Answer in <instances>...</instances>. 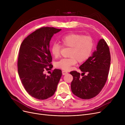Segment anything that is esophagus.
I'll return each instance as SVG.
<instances>
[{
    "mask_svg": "<svg viewBox=\"0 0 125 125\" xmlns=\"http://www.w3.org/2000/svg\"><path fill=\"white\" fill-rule=\"evenodd\" d=\"M62 74H63V75H65V74H67V73H67V72L66 71L63 70V71H62Z\"/></svg>",
    "mask_w": 125,
    "mask_h": 125,
    "instance_id": "1",
    "label": "esophagus"
}]
</instances>
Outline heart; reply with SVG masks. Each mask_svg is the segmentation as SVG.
<instances>
[{"mask_svg":"<svg viewBox=\"0 0 125 125\" xmlns=\"http://www.w3.org/2000/svg\"><path fill=\"white\" fill-rule=\"evenodd\" d=\"M63 47H70L69 58H63L56 63V67L65 70H69L71 67L79 62L88 60L91 55L94 47L93 39L89 36H84L78 33H70L63 35L60 39ZM62 46L54 43L51 51L55 57L60 55Z\"/></svg>","mask_w":125,"mask_h":125,"instance_id":"b5f03b06","label":"heart"}]
</instances>
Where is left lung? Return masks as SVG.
Returning <instances> with one entry per match:
<instances>
[{"mask_svg": "<svg viewBox=\"0 0 125 125\" xmlns=\"http://www.w3.org/2000/svg\"><path fill=\"white\" fill-rule=\"evenodd\" d=\"M111 64L109 47L104 39L97 44L96 51L81 65L79 68L83 73L76 71H71L73 76L71 83L72 92L75 96L89 100L99 94L107 81ZM87 74L85 76L84 74Z\"/></svg>", "mask_w": 125, "mask_h": 125, "instance_id": "left-lung-1", "label": "left lung"}]
</instances>
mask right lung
Instances as JSON below:
<instances>
[{
	"label": "right lung",
	"mask_w": 125,
	"mask_h": 125,
	"mask_svg": "<svg viewBox=\"0 0 125 125\" xmlns=\"http://www.w3.org/2000/svg\"><path fill=\"white\" fill-rule=\"evenodd\" d=\"M60 31L61 29L53 27L41 28L30 34L21 44L18 73L26 92L36 99L45 100L53 95L62 77L60 69H54L50 76L44 74L45 70L53 67L50 42Z\"/></svg>",
	"instance_id": "add662e5"
}]
</instances>
